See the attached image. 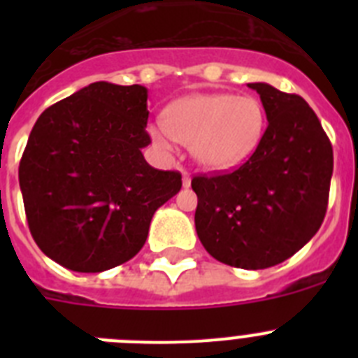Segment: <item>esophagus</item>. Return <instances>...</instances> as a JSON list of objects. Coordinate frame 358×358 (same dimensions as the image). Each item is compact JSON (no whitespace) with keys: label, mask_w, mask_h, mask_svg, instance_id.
I'll return each mask as SVG.
<instances>
[{"label":"esophagus","mask_w":358,"mask_h":358,"mask_svg":"<svg viewBox=\"0 0 358 358\" xmlns=\"http://www.w3.org/2000/svg\"><path fill=\"white\" fill-rule=\"evenodd\" d=\"M189 185H192V177H189L188 172L182 170V186H185V188H189Z\"/></svg>","instance_id":"34e87169"}]
</instances>
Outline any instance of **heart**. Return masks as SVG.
<instances>
[{
	"label": "heart",
	"instance_id": "b5f03b06",
	"mask_svg": "<svg viewBox=\"0 0 358 358\" xmlns=\"http://www.w3.org/2000/svg\"><path fill=\"white\" fill-rule=\"evenodd\" d=\"M265 110L249 94L197 93L179 98L164 110V123L150 127L154 143L172 152L176 140L192 147L204 169L226 172L243 164L260 147Z\"/></svg>",
	"mask_w": 358,
	"mask_h": 358
}]
</instances>
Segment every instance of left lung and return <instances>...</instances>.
<instances>
[{
  "instance_id": "left-lung-1",
  "label": "left lung",
  "mask_w": 358,
  "mask_h": 358,
  "mask_svg": "<svg viewBox=\"0 0 358 358\" xmlns=\"http://www.w3.org/2000/svg\"><path fill=\"white\" fill-rule=\"evenodd\" d=\"M267 129L260 147L235 172L197 176L195 229L215 260L267 268L285 262L317 233L327 213L334 150L312 107L265 82Z\"/></svg>"
}]
</instances>
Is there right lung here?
<instances>
[{
	"label": "right lung",
	"mask_w": 358,
	"mask_h": 358,
	"mask_svg": "<svg viewBox=\"0 0 358 358\" xmlns=\"http://www.w3.org/2000/svg\"><path fill=\"white\" fill-rule=\"evenodd\" d=\"M148 90L93 82L44 110L19 164L30 233L75 273H102L143 248L150 220L181 189V173L152 169L141 148Z\"/></svg>",
	"instance_id": "1"
}]
</instances>
